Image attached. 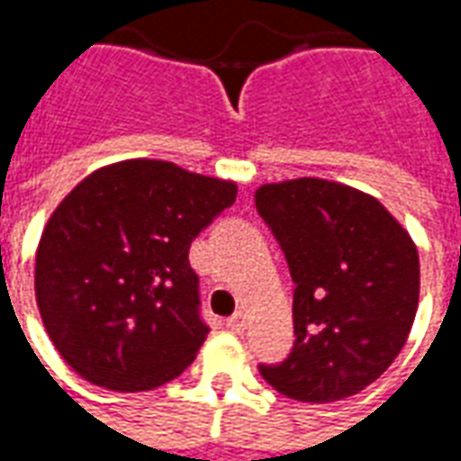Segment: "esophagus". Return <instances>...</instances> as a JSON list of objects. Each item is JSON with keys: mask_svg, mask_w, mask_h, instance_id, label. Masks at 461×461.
Listing matches in <instances>:
<instances>
[{"mask_svg": "<svg viewBox=\"0 0 461 461\" xmlns=\"http://www.w3.org/2000/svg\"><path fill=\"white\" fill-rule=\"evenodd\" d=\"M244 326H247V313H244V311H237V313L227 321V329H230L231 333H241Z\"/></svg>", "mask_w": 461, "mask_h": 461, "instance_id": "esophagus-1", "label": "esophagus"}]
</instances>
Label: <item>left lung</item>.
I'll list each match as a JSON object with an SVG mask.
<instances>
[{"label":"left lung","mask_w":461,"mask_h":461,"mask_svg":"<svg viewBox=\"0 0 461 461\" xmlns=\"http://www.w3.org/2000/svg\"><path fill=\"white\" fill-rule=\"evenodd\" d=\"M254 202L296 284L294 348L259 373L301 402H333L366 390L412 329L420 299L415 241L375 197L340 182L261 185Z\"/></svg>","instance_id":"left-lung-1"}]
</instances>
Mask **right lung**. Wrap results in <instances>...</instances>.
<instances>
[{
  "instance_id": "obj_1",
  "label": "right lung",
  "mask_w": 461,
  "mask_h": 461,
  "mask_svg": "<svg viewBox=\"0 0 461 461\" xmlns=\"http://www.w3.org/2000/svg\"><path fill=\"white\" fill-rule=\"evenodd\" d=\"M237 200V185L165 160L91 172L46 221L39 313L76 373L140 393L170 383L207 339L190 244Z\"/></svg>"
}]
</instances>
